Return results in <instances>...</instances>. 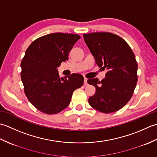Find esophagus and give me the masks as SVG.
<instances>
[{"mask_svg": "<svg viewBox=\"0 0 157 157\" xmlns=\"http://www.w3.org/2000/svg\"><path fill=\"white\" fill-rule=\"evenodd\" d=\"M84 85H87V78H84Z\"/></svg>", "mask_w": 157, "mask_h": 157, "instance_id": "esophagus-1", "label": "esophagus"}]
</instances>
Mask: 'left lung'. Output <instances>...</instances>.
<instances>
[{
  "mask_svg": "<svg viewBox=\"0 0 157 157\" xmlns=\"http://www.w3.org/2000/svg\"><path fill=\"white\" fill-rule=\"evenodd\" d=\"M95 63L104 70L102 81L87 80L95 87V94L89 98L92 108L109 114L119 110L130 100L137 82V63L133 51L122 38L110 33L83 34Z\"/></svg>",
  "mask_w": 157,
  "mask_h": 157,
  "instance_id": "left-lung-1",
  "label": "left lung"
}]
</instances>
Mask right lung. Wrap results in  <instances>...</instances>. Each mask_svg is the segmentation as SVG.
<instances>
[{
    "instance_id": "add662e5",
    "label": "right lung",
    "mask_w": 157,
    "mask_h": 157,
    "mask_svg": "<svg viewBox=\"0 0 157 157\" xmlns=\"http://www.w3.org/2000/svg\"><path fill=\"white\" fill-rule=\"evenodd\" d=\"M81 36L53 33L34 40L21 62V78L28 100L47 114L60 113L69 105L73 92L82 87L83 76L73 73L59 78L57 68L68 59V54Z\"/></svg>"
}]
</instances>
